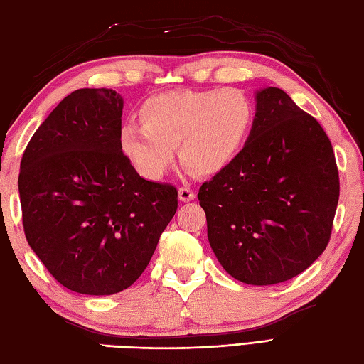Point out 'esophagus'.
<instances>
[{
    "label": "esophagus",
    "mask_w": 364,
    "mask_h": 364,
    "mask_svg": "<svg viewBox=\"0 0 364 364\" xmlns=\"http://www.w3.org/2000/svg\"><path fill=\"white\" fill-rule=\"evenodd\" d=\"M178 197H180L181 202H191V200L196 198V192L189 186H181L178 189Z\"/></svg>",
    "instance_id": "34e87169"
}]
</instances>
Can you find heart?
I'll use <instances>...</instances> for the list:
<instances>
[{"label":"heart","instance_id":"1","mask_svg":"<svg viewBox=\"0 0 364 364\" xmlns=\"http://www.w3.org/2000/svg\"><path fill=\"white\" fill-rule=\"evenodd\" d=\"M141 127L120 131L119 146L145 180H161L180 159L198 175H215L235 161L253 122V105L236 89L173 90L146 98Z\"/></svg>","mask_w":364,"mask_h":364}]
</instances>
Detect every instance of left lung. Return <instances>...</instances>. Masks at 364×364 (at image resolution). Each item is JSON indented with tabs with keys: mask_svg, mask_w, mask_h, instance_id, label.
I'll list each match as a JSON object with an SVG mask.
<instances>
[{
	"mask_svg": "<svg viewBox=\"0 0 364 364\" xmlns=\"http://www.w3.org/2000/svg\"><path fill=\"white\" fill-rule=\"evenodd\" d=\"M339 198L333 146L313 115L277 87L257 92L244 149L198 191L208 239L236 280H291L330 241Z\"/></svg>",
	"mask_w": 364,
	"mask_h": 364,
	"instance_id": "8db88e82",
	"label": "left lung"
}]
</instances>
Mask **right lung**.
Masks as SVG:
<instances>
[{
	"instance_id": "add662e5",
	"label": "right lung",
	"mask_w": 364,
	"mask_h": 364,
	"mask_svg": "<svg viewBox=\"0 0 364 364\" xmlns=\"http://www.w3.org/2000/svg\"><path fill=\"white\" fill-rule=\"evenodd\" d=\"M123 98L78 89L37 128L20 162L25 236L67 289L111 296L149 266L178 191L146 181L119 146Z\"/></svg>"
}]
</instances>
